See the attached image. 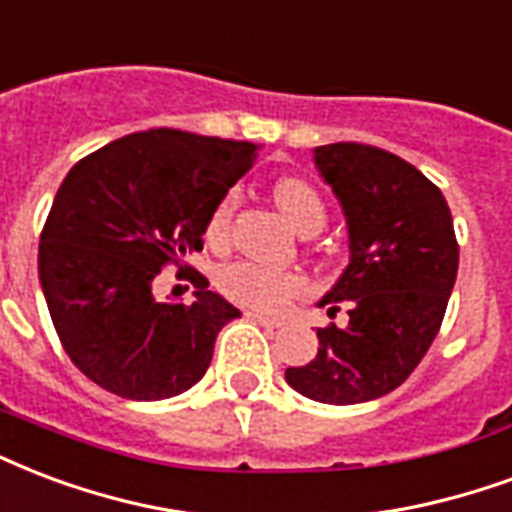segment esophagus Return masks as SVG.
<instances>
[{"instance_id": "34e87169", "label": "esophagus", "mask_w": 512, "mask_h": 512, "mask_svg": "<svg viewBox=\"0 0 512 512\" xmlns=\"http://www.w3.org/2000/svg\"><path fill=\"white\" fill-rule=\"evenodd\" d=\"M248 318H251V321H256V324H261V326H267V329H278V326H283L278 321V318H270V315H264V313H256V310H248Z\"/></svg>"}]
</instances>
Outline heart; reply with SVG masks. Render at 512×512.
<instances>
[{
  "instance_id": "obj_1",
  "label": "heart",
  "mask_w": 512,
  "mask_h": 512,
  "mask_svg": "<svg viewBox=\"0 0 512 512\" xmlns=\"http://www.w3.org/2000/svg\"><path fill=\"white\" fill-rule=\"evenodd\" d=\"M275 202L288 218V224L305 234L321 229L326 221V207L321 194L305 178H283L275 183ZM240 205V191L229 188L207 221V240L215 248H226L232 240V221ZM218 288L237 305L253 310H280L288 299L305 291V278L291 270H272L256 261H234L218 272Z\"/></svg>"
}]
</instances>
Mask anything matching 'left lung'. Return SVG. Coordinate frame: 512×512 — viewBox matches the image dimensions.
Masks as SVG:
<instances>
[{"instance_id": "8db88e82", "label": "left lung", "mask_w": 512, "mask_h": 512, "mask_svg": "<svg viewBox=\"0 0 512 512\" xmlns=\"http://www.w3.org/2000/svg\"><path fill=\"white\" fill-rule=\"evenodd\" d=\"M315 167L343 202L351 264L324 297L348 326L318 329V353L288 367V386L326 405H356L394 391L440 332L459 270V242L443 191L394 153L332 142Z\"/></svg>"}]
</instances>
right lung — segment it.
<instances>
[{
	"label": "right lung",
	"mask_w": 512,
	"mask_h": 512,
	"mask_svg": "<svg viewBox=\"0 0 512 512\" xmlns=\"http://www.w3.org/2000/svg\"><path fill=\"white\" fill-rule=\"evenodd\" d=\"M253 161V142L151 129L69 169L42 226L40 283L64 351L96 386L153 402L202 380L240 310L183 259L202 251L213 207ZM169 263L198 288L191 306L152 299Z\"/></svg>",
	"instance_id": "obj_1"
}]
</instances>
